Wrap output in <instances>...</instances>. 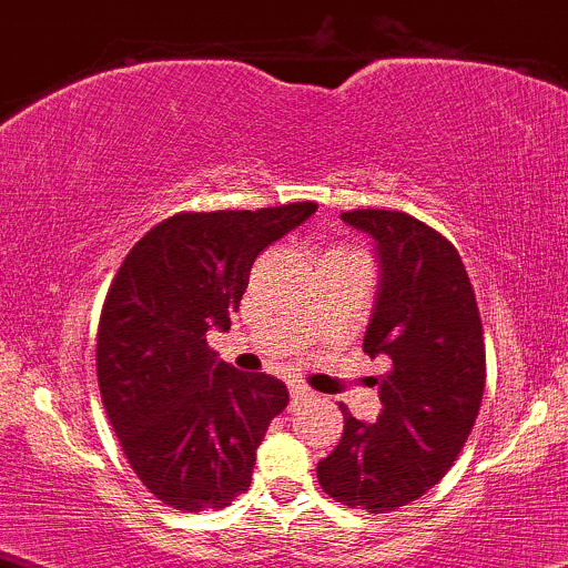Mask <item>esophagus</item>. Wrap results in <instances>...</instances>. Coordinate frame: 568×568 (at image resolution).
Segmentation results:
<instances>
[{"instance_id":"obj_1","label":"esophagus","mask_w":568,"mask_h":568,"mask_svg":"<svg viewBox=\"0 0 568 568\" xmlns=\"http://www.w3.org/2000/svg\"><path fill=\"white\" fill-rule=\"evenodd\" d=\"M308 396H312V393H308V387H304V385H291V404H293V406H298L301 400H306Z\"/></svg>"}]
</instances>
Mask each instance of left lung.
I'll return each instance as SVG.
<instances>
[{
    "mask_svg": "<svg viewBox=\"0 0 568 568\" xmlns=\"http://www.w3.org/2000/svg\"><path fill=\"white\" fill-rule=\"evenodd\" d=\"M375 241L377 296L364 354L385 356L375 425L341 404V443L317 464L322 490L348 508L387 514L422 498L462 454L485 390L483 322L454 243L412 214L343 212Z\"/></svg>",
    "mask_w": 568,
    "mask_h": 568,
    "instance_id": "obj_1",
    "label": "left lung"
}]
</instances>
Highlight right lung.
<instances>
[{
  "instance_id": "obj_1",
  "label": "right lung",
  "mask_w": 568,
  "mask_h": 568,
  "mask_svg": "<svg viewBox=\"0 0 568 568\" xmlns=\"http://www.w3.org/2000/svg\"><path fill=\"white\" fill-rule=\"evenodd\" d=\"M314 212L298 201L175 214L112 280L97 333L102 404L135 475L178 511L225 508L246 493L256 448L288 406V387L220 362L206 333L231 329L251 264Z\"/></svg>"
}]
</instances>
